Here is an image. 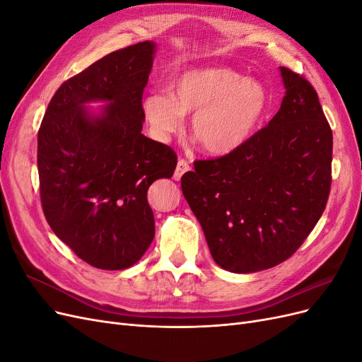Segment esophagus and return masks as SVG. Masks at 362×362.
<instances>
[{"label":"esophagus","instance_id":"34e87169","mask_svg":"<svg viewBox=\"0 0 362 362\" xmlns=\"http://www.w3.org/2000/svg\"><path fill=\"white\" fill-rule=\"evenodd\" d=\"M190 170V164L185 161L184 158H180L178 160V164H177V169H175V173H173V178L175 180H181V177L182 175L185 173V172H189Z\"/></svg>","mask_w":362,"mask_h":362}]
</instances>
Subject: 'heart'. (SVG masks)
Returning a JSON list of instances; mask_svg holds the SVG:
<instances>
[{
    "label": "heart",
    "mask_w": 362,
    "mask_h": 362,
    "mask_svg": "<svg viewBox=\"0 0 362 362\" xmlns=\"http://www.w3.org/2000/svg\"><path fill=\"white\" fill-rule=\"evenodd\" d=\"M168 93L151 92L141 112L158 140L192 115V134L211 156H226L254 136L269 107L266 87L226 68H189L172 76Z\"/></svg>",
    "instance_id": "obj_1"
}]
</instances>
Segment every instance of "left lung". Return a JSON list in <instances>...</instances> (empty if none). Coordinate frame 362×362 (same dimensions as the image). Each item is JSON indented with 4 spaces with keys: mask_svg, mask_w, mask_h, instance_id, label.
Instances as JSON below:
<instances>
[{
    "mask_svg": "<svg viewBox=\"0 0 362 362\" xmlns=\"http://www.w3.org/2000/svg\"><path fill=\"white\" fill-rule=\"evenodd\" d=\"M279 71L286 96L269 125L223 157L194 161L181 178L213 259L233 273L290 258L329 196L332 129L310 81Z\"/></svg>",
    "mask_w": 362,
    "mask_h": 362,
    "instance_id": "obj_1",
    "label": "left lung"
}]
</instances>
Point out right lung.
I'll list each match as a JSON object with an SVG mask.
<instances>
[{"label": "right lung", "mask_w": 362, "mask_h": 362, "mask_svg": "<svg viewBox=\"0 0 362 362\" xmlns=\"http://www.w3.org/2000/svg\"><path fill=\"white\" fill-rule=\"evenodd\" d=\"M156 43L107 54L64 81L37 134L43 214L63 243L87 264L128 269L154 240L149 185L170 178L177 154L141 134V96ZM106 103L100 114L89 102Z\"/></svg>", "instance_id": "add662e5"}]
</instances>
